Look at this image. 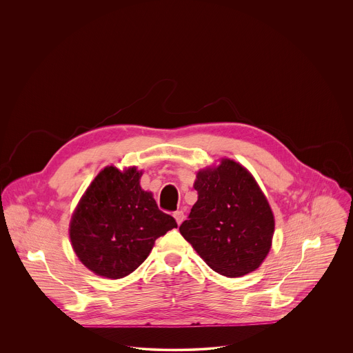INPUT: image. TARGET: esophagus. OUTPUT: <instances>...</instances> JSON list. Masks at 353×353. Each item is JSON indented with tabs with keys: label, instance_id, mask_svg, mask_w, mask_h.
<instances>
[{
	"label": "esophagus",
	"instance_id": "obj_1",
	"mask_svg": "<svg viewBox=\"0 0 353 353\" xmlns=\"http://www.w3.org/2000/svg\"><path fill=\"white\" fill-rule=\"evenodd\" d=\"M173 216H174V219H176L177 225H181V223H183V221H184V218H185V215H184V212H183V211H176V212L173 214Z\"/></svg>",
	"mask_w": 353,
	"mask_h": 353
}]
</instances>
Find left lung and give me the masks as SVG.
<instances>
[{
    "label": "left lung",
    "instance_id": "obj_1",
    "mask_svg": "<svg viewBox=\"0 0 353 353\" xmlns=\"http://www.w3.org/2000/svg\"><path fill=\"white\" fill-rule=\"evenodd\" d=\"M197 201L180 226L181 235L215 272L239 277L257 270L274 236L272 210L254 177L223 158L196 174Z\"/></svg>",
    "mask_w": 353,
    "mask_h": 353
}]
</instances>
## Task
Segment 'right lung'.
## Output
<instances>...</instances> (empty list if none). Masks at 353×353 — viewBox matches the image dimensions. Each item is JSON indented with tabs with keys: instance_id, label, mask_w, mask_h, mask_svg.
I'll return each mask as SVG.
<instances>
[{
	"instance_id": "right-lung-1",
	"label": "right lung",
	"mask_w": 353,
	"mask_h": 353,
	"mask_svg": "<svg viewBox=\"0 0 353 353\" xmlns=\"http://www.w3.org/2000/svg\"><path fill=\"white\" fill-rule=\"evenodd\" d=\"M142 172L104 168L86 192L70 221V241L79 261L92 272L121 279L149 256L158 236L177 228L162 212L152 192L139 185Z\"/></svg>"
}]
</instances>
